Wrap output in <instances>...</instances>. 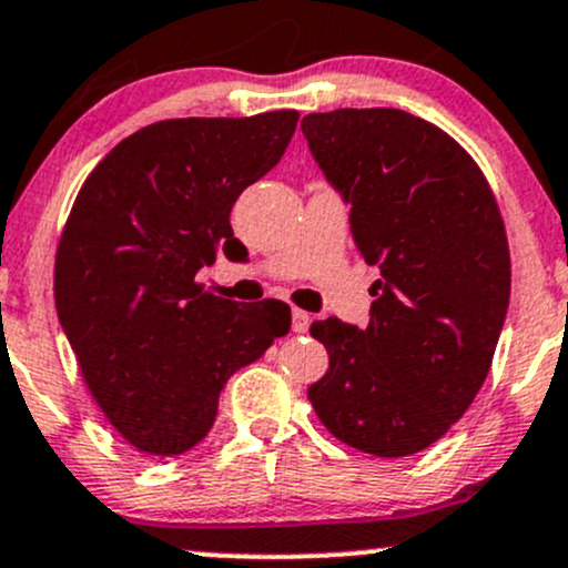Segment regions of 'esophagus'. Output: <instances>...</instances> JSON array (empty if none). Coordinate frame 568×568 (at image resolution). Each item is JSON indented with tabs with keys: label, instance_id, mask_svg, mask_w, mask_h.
<instances>
[{
	"label": "esophagus",
	"instance_id": "esophagus-1",
	"mask_svg": "<svg viewBox=\"0 0 568 568\" xmlns=\"http://www.w3.org/2000/svg\"><path fill=\"white\" fill-rule=\"evenodd\" d=\"M310 323H313V315L304 313V310H294V313H291V328H294L296 334L307 332Z\"/></svg>",
	"mask_w": 568,
	"mask_h": 568
}]
</instances>
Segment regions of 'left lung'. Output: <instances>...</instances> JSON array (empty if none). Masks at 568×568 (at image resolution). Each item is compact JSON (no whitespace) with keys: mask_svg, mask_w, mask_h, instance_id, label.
<instances>
[{"mask_svg":"<svg viewBox=\"0 0 568 568\" xmlns=\"http://www.w3.org/2000/svg\"><path fill=\"white\" fill-rule=\"evenodd\" d=\"M302 132L383 274L369 326H310L328 369L307 398L355 450L413 456L469 409L494 361L513 283L496 196L450 134L404 110L310 112Z\"/></svg>","mask_w":568,"mask_h":568,"instance_id":"left-lung-1","label":"left lung"}]
</instances>
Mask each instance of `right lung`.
Listing matches in <instances>:
<instances>
[{
	"mask_svg": "<svg viewBox=\"0 0 568 568\" xmlns=\"http://www.w3.org/2000/svg\"><path fill=\"white\" fill-rule=\"evenodd\" d=\"M296 110L172 118L93 166L55 251V313L110 426L155 458L207 436L226 379L291 328L277 298L240 304L199 283L242 258L232 207L283 159Z\"/></svg>",
	"mask_w": 568,
	"mask_h": 568,
	"instance_id": "add662e5",
	"label": "right lung"
}]
</instances>
